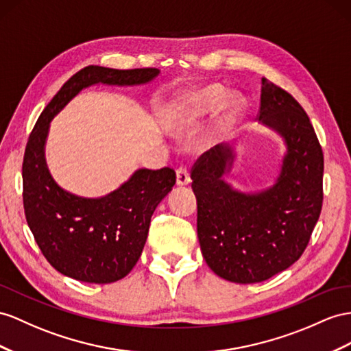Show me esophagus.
<instances>
[{
	"mask_svg": "<svg viewBox=\"0 0 351 351\" xmlns=\"http://www.w3.org/2000/svg\"><path fill=\"white\" fill-rule=\"evenodd\" d=\"M190 172H188V169L186 167H184V166H181V167H178L176 169V184L178 185H188L190 184Z\"/></svg>",
	"mask_w": 351,
	"mask_h": 351,
	"instance_id": "esophagus-1",
	"label": "esophagus"
}]
</instances>
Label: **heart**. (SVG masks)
I'll return each mask as SVG.
<instances>
[{
	"label": "heart",
	"instance_id": "heart-1",
	"mask_svg": "<svg viewBox=\"0 0 351 351\" xmlns=\"http://www.w3.org/2000/svg\"><path fill=\"white\" fill-rule=\"evenodd\" d=\"M227 97V90L221 86H208L188 97V104L182 108L173 120L176 132L186 133L195 129L204 115L213 112L223 104ZM236 104H232L234 106Z\"/></svg>",
	"mask_w": 351,
	"mask_h": 351
}]
</instances>
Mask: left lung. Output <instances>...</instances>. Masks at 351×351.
Listing matches in <instances>:
<instances>
[{"label": "left lung", "mask_w": 351, "mask_h": 351, "mask_svg": "<svg viewBox=\"0 0 351 351\" xmlns=\"http://www.w3.org/2000/svg\"><path fill=\"white\" fill-rule=\"evenodd\" d=\"M258 119L286 143L276 184L245 194L223 182L232 149L217 145L191 169L197 236L215 274L234 283L264 282L298 261L323 203V152L308 115L282 87L261 80Z\"/></svg>", "instance_id": "1"}]
</instances>
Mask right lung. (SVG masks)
I'll use <instances>...</instances> for the list:
<instances>
[{
	"label": "right lung",
	"instance_id": "right-lung-1",
	"mask_svg": "<svg viewBox=\"0 0 351 351\" xmlns=\"http://www.w3.org/2000/svg\"><path fill=\"white\" fill-rule=\"evenodd\" d=\"M158 73L157 68L86 66L60 87L29 134L22 166L26 222L50 265L75 280L112 283L132 271L145 246L152 213L172 191L176 173L170 167L139 169L101 199L66 193L53 181L44 158L50 121L84 87L143 84Z\"/></svg>",
	"mask_w": 351,
	"mask_h": 351
}]
</instances>
